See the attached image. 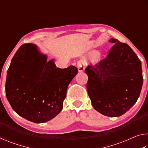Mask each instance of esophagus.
Wrapping results in <instances>:
<instances>
[{"label": "esophagus", "mask_w": 148, "mask_h": 148, "mask_svg": "<svg viewBox=\"0 0 148 148\" xmlns=\"http://www.w3.org/2000/svg\"><path fill=\"white\" fill-rule=\"evenodd\" d=\"M77 68L78 69V71L79 72H83L84 71V66L81 63V62H77Z\"/></svg>", "instance_id": "1"}]
</instances>
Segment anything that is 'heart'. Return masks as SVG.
<instances>
[{
    "mask_svg": "<svg viewBox=\"0 0 148 148\" xmlns=\"http://www.w3.org/2000/svg\"><path fill=\"white\" fill-rule=\"evenodd\" d=\"M97 53L96 52H92V53H91V56H93V55H95V54H96ZM99 59V56L98 55H96V56H95V57H94V58H93V60L94 61H97V60Z\"/></svg>",
    "mask_w": 148,
    "mask_h": 148,
    "instance_id": "b5f03b06",
    "label": "heart"
}]
</instances>
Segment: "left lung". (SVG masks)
<instances>
[{
	"mask_svg": "<svg viewBox=\"0 0 148 148\" xmlns=\"http://www.w3.org/2000/svg\"><path fill=\"white\" fill-rule=\"evenodd\" d=\"M114 44L106 57L88 65L87 90L94 108L108 117H119L136 103L143 84L141 61L127 44Z\"/></svg>",
	"mask_w": 148,
	"mask_h": 148,
	"instance_id": "8db88e82",
	"label": "left lung"
}]
</instances>
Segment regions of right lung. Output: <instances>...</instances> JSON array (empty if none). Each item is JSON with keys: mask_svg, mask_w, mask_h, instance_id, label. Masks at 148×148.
Here are the masks:
<instances>
[{"mask_svg": "<svg viewBox=\"0 0 148 148\" xmlns=\"http://www.w3.org/2000/svg\"><path fill=\"white\" fill-rule=\"evenodd\" d=\"M77 69L57 68L47 61L36 45L25 44L17 49L7 72L6 95L19 116L36 123L48 121L63 107L66 90Z\"/></svg>", "mask_w": 148, "mask_h": 148, "instance_id": "add662e5", "label": "right lung"}]
</instances>
